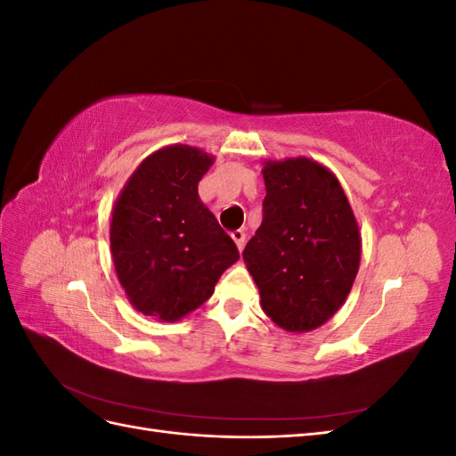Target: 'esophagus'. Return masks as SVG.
Listing matches in <instances>:
<instances>
[{"label":"esophagus","instance_id":"1","mask_svg":"<svg viewBox=\"0 0 456 456\" xmlns=\"http://www.w3.org/2000/svg\"><path fill=\"white\" fill-rule=\"evenodd\" d=\"M232 240L236 241L238 249L241 251L243 245H245V232H243V230H233V232H232Z\"/></svg>","mask_w":456,"mask_h":456}]
</instances>
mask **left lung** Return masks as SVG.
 <instances>
[{
    "label": "left lung",
    "instance_id": "1",
    "mask_svg": "<svg viewBox=\"0 0 456 456\" xmlns=\"http://www.w3.org/2000/svg\"><path fill=\"white\" fill-rule=\"evenodd\" d=\"M262 224L243 249L262 310L291 333L323 325L346 300L362 238L337 176L308 158L266 161Z\"/></svg>",
    "mask_w": 456,
    "mask_h": 456
}]
</instances>
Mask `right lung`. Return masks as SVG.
<instances>
[{"mask_svg":"<svg viewBox=\"0 0 456 456\" xmlns=\"http://www.w3.org/2000/svg\"><path fill=\"white\" fill-rule=\"evenodd\" d=\"M213 165L175 144L148 156L116 201L110 247L121 287L144 315L176 322L201 306L240 258L236 243L198 196Z\"/></svg>","mask_w":456,"mask_h":456,"instance_id":"1","label":"right lung"}]
</instances>
